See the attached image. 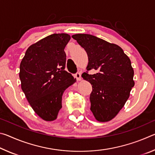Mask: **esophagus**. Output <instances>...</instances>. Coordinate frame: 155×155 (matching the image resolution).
<instances>
[{
	"mask_svg": "<svg viewBox=\"0 0 155 155\" xmlns=\"http://www.w3.org/2000/svg\"><path fill=\"white\" fill-rule=\"evenodd\" d=\"M75 77L77 78V80L78 81H81V72H77V74H75Z\"/></svg>",
	"mask_w": 155,
	"mask_h": 155,
	"instance_id": "1",
	"label": "esophagus"
}]
</instances>
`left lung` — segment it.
I'll list each match as a JSON object with an SVG mask.
<instances>
[{
    "label": "left lung",
    "mask_w": 155,
    "mask_h": 155,
    "mask_svg": "<svg viewBox=\"0 0 155 155\" xmlns=\"http://www.w3.org/2000/svg\"><path fill=\"white\" fill-rule=\"evenodd\" d=\"M72 38L85 50L87 70L82 77L92 86L90 110L98 122H109L116 116L129 98L135 85L134 70L128 57L117 44L90 34H76Z\"/></svg>",
    "instance_id": "left-lung-1"
}]
</instances>
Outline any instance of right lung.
<instances>
[{
	"label": "right lung",
	"mask_w": 155,
	"mask_h": 155,
	"mask_svg": "<svg viewBox=\"0 0 155 155\" xmlns=\"http://www.w3.org/2000/svg\"><path fill=\"white\" fill-rule=\"evenodd\" d=\"M67 33H54L28 47L20 65L21 88L31 107L45 121L57 119L63 94L76 78L64 70Z\"/></svg>",
	"instance_id": "1"
}]
</instances>
